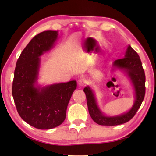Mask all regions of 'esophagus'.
<instances>
[{
    "label": "esophagus",
    "mask_w": 156,
    "mask_h": 156,
    "mask_svg": "<svg viewBox=\"0 0 156 156\" xmlns=\"http://www.w3.org/2000/svg\"><path fill=\"white\" fill-rule=\"evenodd\" d=\"M78 83L80 86H83V85H85L86 83H87V80L83 78H80V79L78 80Z\"/></svg>",
    "instance_id": "obj_1"
}]
</instances>
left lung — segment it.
<instances>
[{"mask_svg": "<svg viewBox=\"0 0 156 156\" xmlns=\"http://www.w3.org/2000/svg\"><path fill=\"white\" fill-rule=\"evenodd\" d=\"M114 67L120 69L126 73L135 89L136 99L129 112L115 117H106L98 108L92 90L89 87L83 89L87 97L89 114L97 124L101 125H118L127 122L135 116L145 95V74L138 53L129 45L124 58L114 61Z\"/></svg>", "mask_w": 156, "mask_h": 156, "instance_id": "obj_1", "label": "left lung"}]
</instances>
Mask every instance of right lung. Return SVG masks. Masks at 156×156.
Masks as SVG:
<instances>
[{"label":"right lung","mask_w":156,"mask_h":156,"mask_svg":"<svg viewBox=\"0 0 156 156\" xmlns=\"http://www.w3.org/2000/svg\"><path fill=\"white\" fill-rule=\"evenodd\" d=\"M58 31H45L36 35L17 59L12 83V96L20 117L28 124L41 130L52 129L66 117L68 103L76 89V80L36 87L40 58L51 50Z\"/></svg>","instance_id":"obj_1"}]
</instances>
